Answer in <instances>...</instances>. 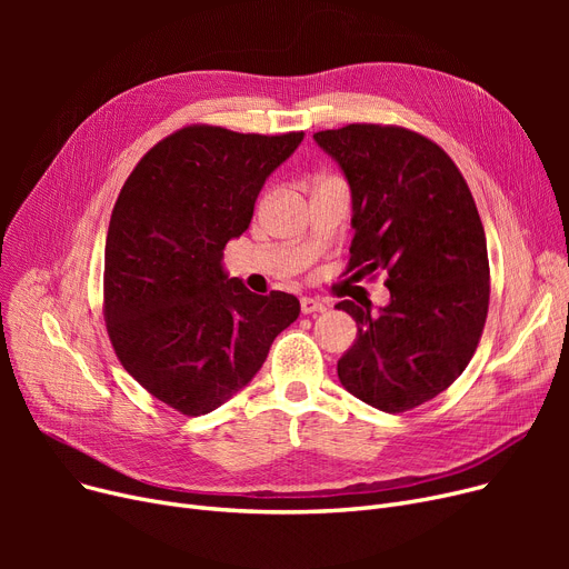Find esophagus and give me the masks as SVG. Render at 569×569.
<instances>
[{
  "instance_id": "34e87169",
  "label": "esophagus",
  "mask_w": 569,
  "mask_h": 569,
  "mask_svg": "<svg viewBox=\"0 0 569 569\" xmlns=\"http://www.w3.org/2000/svg\"><path fill=\"white\" fill-rule=\"evenodd\" d=\"M300 307H302V313H322V311H327L325 302L316 300V297H302Z\"/></svg>"
}]
</instances>
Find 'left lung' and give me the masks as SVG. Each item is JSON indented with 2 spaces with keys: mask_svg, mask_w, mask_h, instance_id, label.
I'll return each mask as SVG.
<instances>
[{
  "mask_svg": "<svg viewBox=\"0 0 569 569\" xmlns=\"http://www.w3.org/2000/svg\"><path fill=\"white\" fill-rule=\"evenodd\" d=\"M350 187V269H385L390 302L337 309L357 339L337 365L360 401L403 412L445 392L468 367L489 311L487 237L455 161L399 127L318 131Z\"/></svg>",
  "mask_w": 569,
  "mask_h": 569,
  "instance_id": "1",
  "label": "left lung"
}]
</instances>
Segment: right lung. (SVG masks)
Returning <instances> with one entry per match:
<instances>
[{
  "label": "right lung",
  "mask_w": 569,
  "mask_h": 569,
  "mask_svg": "<svg viewBox=\"0 0 569 569\" xmlns=\"http://www.w3.org/2000/svg\"><path fill=\"white\" fill-rule=\"evenodd\" d=\"M305 133L187 127L140 159L106 237V325L122 367L182 415H207L253 380L300 316L290 292L230 279L223 249Z\"/></svg>",
  "instance_id": "add662e5"
}]
</instances>
